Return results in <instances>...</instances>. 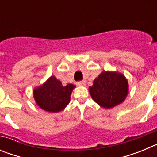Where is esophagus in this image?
<instances>
[{"mask_svg":"<svg viewBox=\"0 0 157 157\" xmlns=\"http://www.w3.org/2000/svg\"><path fill=\"white\" fill-rule=\"evenodd\" d=\"M77 86H85L86 85V82L85 81H78L76 82Z\"/></svg>","mask_w":157,"mask_h":157,"instance_id":"esophagus-1","label":"esophagus"}]
</instances>
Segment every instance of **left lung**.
Segmentation results:
<instances>
[{
  "mask_svg": "<svg viewBox=\"0 0 157 157\" xmlns=\"http://www.w3.org/2000/svg\"><path fill=\"white\" fill-rule=\"evenodd\" d=\"M89 90L96 103L102 108L112 109L125 100L128 93V82L122 74L103 71Z\"/></svg>",
  "mask_w": 157,
  "mask_h": 157,
  "instance_id": "8db88e82",
  "label": "left lung"
}]
</instances>
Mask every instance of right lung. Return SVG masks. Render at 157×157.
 I'll return each mask as SVG.
<instances>
[{
    "mask_svg": "<svg viewBox=\"0 0 157 157\" xmlns=\"http://www.w3.org/2000/svg\"><path fill=\"white\" fill-rule=\"evenodd\" d=\"M75 87V86L72 84L63 86L55 76H51L42 86L34 89V99L43 110L49 112H60L70 102L71 94Z\"/></svg>",
    "mask_w": 157,
    "mask_h": 157,
    "instance_id": "add662e5",
    "label": "right lung"
}]
</instances>
